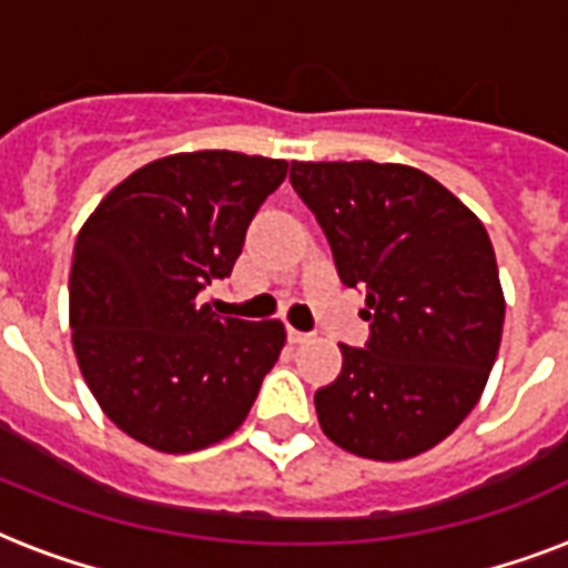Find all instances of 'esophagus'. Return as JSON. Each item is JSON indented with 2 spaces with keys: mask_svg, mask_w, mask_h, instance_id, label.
Returning a JSON list of instances; mask_svg holds the SVG:
<instances>
[{
  "mask_svg": "<svg viewBox=\"0 0 568 568\" xmlns=\"http://www.w3.org/2000/svg\"><path fill=\"white\" fill-rule=\"evenodd\" d=\"M310 333H301V329H288V342H292V345H306V342H310Z\"/></svg>",
  "mask_w": 568,
  "mask_h": 568,
  "instance_id": "34e87169",
  "label": "esophagus"
}]
</instances>
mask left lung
<instances>
[{
  "mask_svg": "<svg viewBox=\"0 0 568 568\" xmlns=\"http://www.w3.org/2000/svg\"><path fill=\"white\" fill-rule=\"evenodd\" d=\"M292 185L374 321L368 347L338 345L342 374L315 392L321 430L356 457H418L475 409L501 345L486 226L409 164L292 162Z\"/></svg>",
  "mask_w": 568,
  "mask_h": 568,
  "instance_id": "1",
  "label": "left lung"
}]
</instances>
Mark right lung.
I'll list each match as a JSON object with an SVG mask.
<instances>
[{
  "instance_id": "add662e5",
  "label": "right lung",
  "mask_w": 568,
  "mask_h": 568,
  "mask_svg": "<svg viewBox=\"0 0 568 568\" xmlns=\"http://www.w3.org/2000/svg\"><path fill=\"white\" fill-rule=\"evenodd\" d=\"M285 159L196 150L155 159L82 223L70 329L82 377L120 430L162 454L226 439L285 347V324L214 315L196 294L230 276Z\"/></svg>"
}]
</instances>
